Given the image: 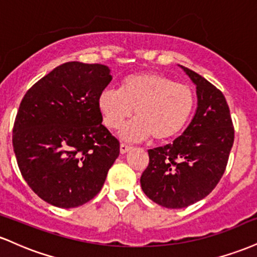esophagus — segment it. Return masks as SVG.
I'll return each instance as SVG.
<instances>
[{
    "mask_svg": "<svg viewBox=\"0 0 257 257\" xmlns=\"http://www.w3.org/2000/svg\"><path fill=\"white\" fill-rule=\"evenodd\" d=\"M131 149H132V146L126 145V144H120L119 151H120V153H122V155H124V153L128 152Z\"/></svg>",
    "mask_w": 257,
    "mask_h": 257,
    "instance_id": "34e87169",
    "label": "esophagus"
}]
</instances>
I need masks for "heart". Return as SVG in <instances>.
I'll return each instance as SVG.
<instances>
[{"label": "heart", "mask_w": 257, "mask_h": 257, "mask_svg": "<svg viewBox=\"0 0 257 257\" xmlns=\"http://www.w3.org/2000/svg\"><path fill=\"white\" fill-rule=\"evenodd\" d=\"M98 108L110 129H119L134 110L135 118L122 129V138L140 141L152 137L163 143L179 137L188 125L196 110V94L161 72H139L126 76L119 90H102Z\"/></svg>", "instance_id": "obj_1"}]
</instances>
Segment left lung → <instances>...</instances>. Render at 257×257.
<instances>
[{
	"instance_id": "obj_1",
	"label": "left lung",
	"mask_w": 257,
	"mask_h": 257,
	"mask_svg": "<svg viewBox=\"0 0 257 257\" xmlns=\"http://www.w3.org/2000/svg\"><path fill=\"white\" fill-rule=\"evenodd\" d=\"M181 69L196 84V114L173 144L149 150V166L140 179L146 196L170 209L193 204L216 187L234 141L231 113L222 91L192 70Z\"/></svg>"
}]
</instances>
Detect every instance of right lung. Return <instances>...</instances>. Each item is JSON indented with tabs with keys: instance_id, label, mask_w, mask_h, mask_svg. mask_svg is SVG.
Segmentation results:
<instances>
[{
	"instance_id": "1",
	"label": "right lung",
	"mask_w": 257,
	"mask_h": 257,
	"mask_svg": "<svg viewBox=\"0 0 257 257\" xmlns=\"http://www.w3.org/2000/svg\"><path fill=\"white\" fill-rule=\"evenodd\" d=\"M112 76L101 64L70 61L26 91L13 126L23 178L40 198L76 208L101 190L119 141L101 124L99 94Z\"/></svg>"
}]
</instances>
